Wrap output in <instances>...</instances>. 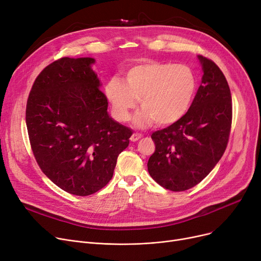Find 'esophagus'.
<instances>
[{
	"label": "esophagus",
	"mask_w": 261,
	"mask_h": 261,
	"mask_svg": "<svg viewBox=\"0 0 261 261\" xmlns=\"http://www.w3.org/2000/svg\"><path fill=\"white\" fill-rule=\"evenodd\" d=\"M141 138H142V134H140V133H133V134L131 135L130 141H131V142H136V141H139Z\"/></svg>",
	"instance_id": "obj_1"
}]
</instances>
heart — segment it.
Wrapping results in <instances>:
<instances>
[{
    "label": "heart",
    "instance_id": "obj_1",
    "mask_svg": "<svg viewBox=\"0 0 261 261\" xmlns=\"http://www.w3.org/2000/svg\"><path fill=\"white\" fill-rule=\"evenodd\" d=\"M198 77L185 64L146 61L125 73V82L110 80L105 93L119 121L130 119L140 100L142 111L135 116V127L145 129L153 122L169 126L183 118L194 102Z\"/></svg>",
    "mask_w": 261,
    "mask_h": 261
}]
</instances>
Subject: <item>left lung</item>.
<instances>
[{
    "label": "left lung",
    "instance_id": "8db88e82",
    "mask_svg": "<svg viewBox=\"0 0 261 261\" xmlns=\"http://www.w3.org/2000/svg\"><path fill=\"white\" fill-rule=\"evenodd\" d=\"M202 65L201 86L186 115L169 127L155 131V151L148 171L164 188L184 191L199 184L223 155L231 126V96L218 65L198 56Z\"/></svg>",
    "mask_w": 261,
    "mask_h": 261
}]
</instances>
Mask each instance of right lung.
Here are the masks:
<instances>
[{
  "instance_id": "obj_1",
  "label": "right lung",
  "mask_w": 261,
  "mask_h": 261,
  "mask_svg": "<svg viewBox=\"0 0 261 261\" xmlns=\"http://www.w3.org/2000/svg\"><path fill=\"white\" fill-rule=\"evenodd\" d=\"M94 58L64 57L36 78L26 105L33 153L48 179L68 194L89 196L112 179L131 129L108 113Z\"/></svg>"
}]
</instances>
